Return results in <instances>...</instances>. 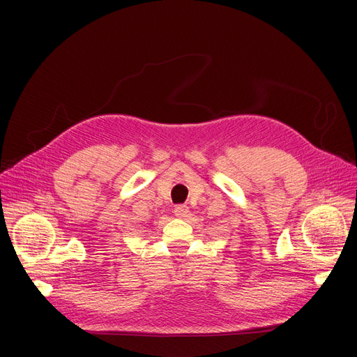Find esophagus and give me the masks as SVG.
Listing matches in <instances>:
<instances>
[{
  "instance_id": "34e87169",
  "label": "esophagus",
  "mask_w": 357,
  "mask_h": 357,
  "mask_svg": "<svg viewBox=\"0 0 357 357\" xmlns=\"http://www.w3.org/2000/svg\"><path fill=\"white\" fill-rule=\"evenodd\" d=\"M174 214L178 219H186L189 215V207L188 205H177V207L174 208Z\"/></svg>"
}]
</instances>
